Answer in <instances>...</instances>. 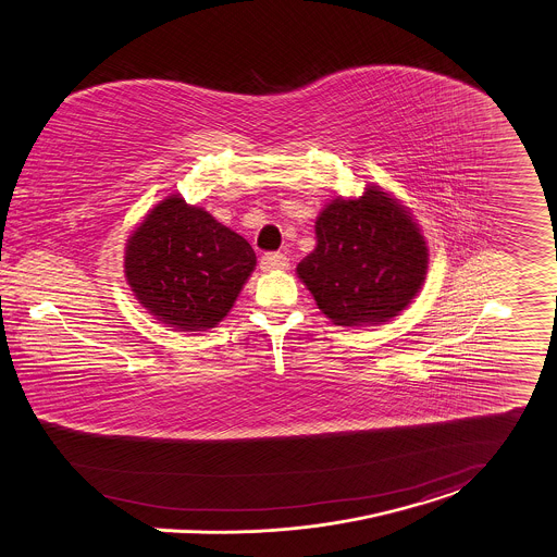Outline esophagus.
<instances>
[{
  "mask_svg": "<svg viewBox=\"0 0 557 557\" xmlns=\"http://www.w3.org/2000/svg\"><path fill=\"white\" fill-rule=\"evenodd\" d=\"M289 265V259L283 253H265L259 259V268L263 272H274V270H285Z\"/></svg>",
  "mask_w": 557,
  "mask_h": 557,
  "instance_id": "esophagus-1",
  "label": "esophagus"
}]
</instances>
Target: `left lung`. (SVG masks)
Returning <instances> with one entry per match:
<instances>
[{
    "mask_svg": "<svg viewBox=\"0 0 557 557\" xmlns=\"http://www.w3.org/2000/svg\"><path fill=\"white\" fill-rule=\"evenodd\" d=\"M317 247L298 276L336 325H379L405 310L428 272V245L403 203L381 187L336 198L314 223Z\"/></svg>",
    "mask_w": 557,
    "mask_h": 557,
    "instance_id": "8db88e82",
    "label": "left lung"
}]
</instances>
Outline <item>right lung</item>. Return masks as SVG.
Wrapping results in <instances>:
<instances>
[{"mask_svg":"<svg viewBox=\"0 0 557 557\" xmlns=\"http://www.w3.org/2000/svg\"><path fill=\"white\" fill-rule=\"evenodd\" d=\"M125 278L159 323L216 327L255 270L251 245L181 196L157 203L125 247Z\"/></svg>","mask_w":557,"mask_h":557,"instance_id":"1","label":"right lung"}]
</instances>
